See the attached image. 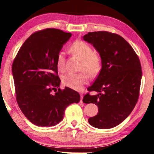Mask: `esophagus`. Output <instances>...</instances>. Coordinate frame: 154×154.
Wrapping results in <instances>:
<instances>
[{"label": "esophagus", "mask_w": 154, "mask_h": 154, "mask_svg": "<svg viewBox=\"0 0 154 154\" xmlns=\"http://www.w3.org/2000/svg\"><path fill=\"white\" fill-rule=\"evenodd\" d=\"M80 96H81L80 102H81V103H83V101H82V99H83V94H82V93H81V94H80Z\"/></svg>", "instance_id": "esophagus-1"}]
</instances>
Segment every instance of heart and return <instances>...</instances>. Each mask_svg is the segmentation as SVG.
Masks as SVG:
<instances>
[{"label": "heart", "instance_id": "obj_1", "mask_svg": "<svg viewBox=\"0 0 154 154\" xmlns=\"http://www.w3.org/2000/svg\"><path fill=\"white\" fill-rule=\"evenodd\" d=\"M69 51L81 60L80 70L86 71L90 76H96L101 70V57L98 54L94 52L92 47L86 42L82 40H76L69 46ZM56 64L59 71H65V58L63 53H58ZM85 72L83 71L77 74H66L62 77V83L65 86L70 88L79 90L85 85L88 79V76Z\"/></svg>", "mask_w": 154, "mask_h": 154}]
</instances>
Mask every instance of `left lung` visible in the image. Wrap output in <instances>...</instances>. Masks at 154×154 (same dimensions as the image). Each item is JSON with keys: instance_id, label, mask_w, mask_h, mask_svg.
I'll return each mask as SVG.
<instances>
[{"instance_id": "obj_1", "label": "left lung", "mask_w": 154, "mask_h": 154, "mask_svg": "<svg viewBox=\"0 0 154 154\" xmlns=\"http://www.w3.org/2000/svg\"><path fill=\"white\" fill-rule=\"evenodd\" d=\"M84 40L100 53L102 69L88 92L98 94L84 96L83 102L98 106V113L88 119L99 129H109L121 124L138 100L142 72L140 59L124 38L107 31L88 32Z\"/></svg>"}]
</instances>
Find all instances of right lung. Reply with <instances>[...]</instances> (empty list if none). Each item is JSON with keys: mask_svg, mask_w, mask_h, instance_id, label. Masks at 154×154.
Instances as JSON below:
<instances>
[{"mask_svg": "<svg viewBox=\"0 0 154 154\" xmlns=\"http://www.w3.org/2000/svg\"><path fill=\"white\" fill-rule=\"evenodd\" d=\"M71 36L70 32L56 29L34 32L22 45L12 63L18 105L37 126H54L63 120L67 106L80 102L76 91L59 88L60 79L56 64L58 54Z\"/></svg>", "mask_w": 154, "mask_h": 154, "instance_id": "1", "label": "right lung"}]
</instances>
